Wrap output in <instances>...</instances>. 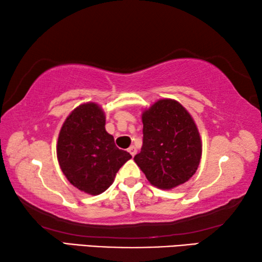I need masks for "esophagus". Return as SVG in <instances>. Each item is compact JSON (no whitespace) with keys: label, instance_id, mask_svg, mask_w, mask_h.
Here are the masks:
<instances>
[{"label":"esophagus","instance_id":"obj_1","mask_svg":"<svg viewBox=\"0 0 262 262\" xmlns=\"http://www.w3.org/2000/svg\"><path fill=\"white\" fill-rule=\"evenodd\" d=\"M128 152H129L133 157L135 156L136 155V152H137V150H136V148L134 147V145H130L129 148H128Z\"/></svg>","mask_w":262,"mask_h":262}]
</instances>
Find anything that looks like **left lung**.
<instances>
[{
	"label": "left lung",
	"instance_id": "1",
	"mask_svg": "<svg viewBox=\"0 0 262 262\" xmlns=\"http://www.w3.org/2000/svg\"><path fill=\"white\" fill-rule=\"evenodd\" d=\"M143 145L134 157L150 184L171 189L189 180L200 164L196 125L183 105L161 99L142 114Z\"/></svg>",
	"mask_w": 262,
	"mask_h": 262
}]
</instances>
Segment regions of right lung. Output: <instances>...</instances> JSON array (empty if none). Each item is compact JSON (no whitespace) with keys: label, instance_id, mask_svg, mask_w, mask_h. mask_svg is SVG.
Here are the masks:
<instances>
[{"label":"right lung","instance_id":"add662e5","mask_svg":"<svg viewBox=\"0 0 262 262\" xmlns=\"http://www.w3.org/2000/svg\"><path fill=\"white\" fill-rule=\"evenodd\" d=\"M57 161L66 178L84 193L98 195L113 184L115 174L132 156L119 149L105 129V113L95 103L75 108L62 126Z\"/></svg>","mask_w":262,"mask_h":262}]
</instances>
